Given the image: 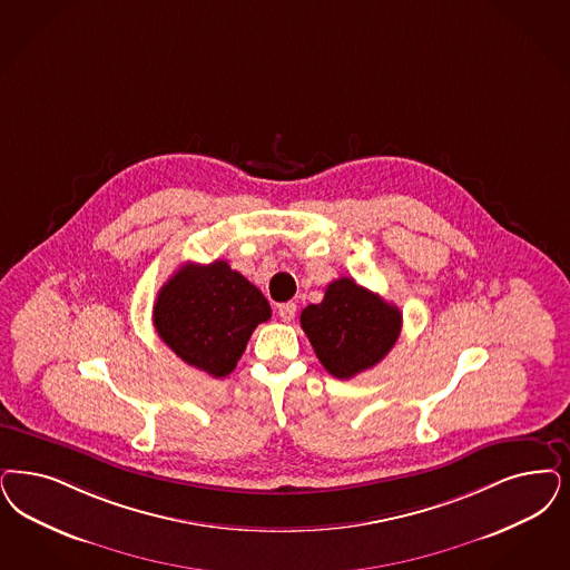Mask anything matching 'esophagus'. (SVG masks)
Listing matches in <instances>:
<instances>
[{
	"mask_svg": "<svg viewBox=\"0 0 570 570\" xmlns=\"http://www.w3.org/2000/svg\"><path fill=\"white\" fill-rule=\"evenodd\" d=\"M277 314H279V317H282V322L291 324V322L295 320L296 315L295 303H284V305H279V307H277Z\"/></svg>",
	"mask_w": 570,
	"mask_h": 570,
	"instance_id": "obj_1",
	"label": "esophagus"
}]
</instances>
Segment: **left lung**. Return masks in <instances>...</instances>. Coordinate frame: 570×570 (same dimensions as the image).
I'll return each instance as SVG.
<instances>
[{"label":"left lung","instance_id":"obj_1","mask_svg":"<svg viewBox=\"0 0 570 570\" xmlns=\"http://www.w3.org/2000/svg\"><path fill=\"white\" fill-rule=\"evenodd\" d=\"M301 328L328 373L352 379L392 352L402 314L352 277H338L328 284L322 303L301 312Z\"/></svg>","mask_w":570,"mask_h":570}]
</instances>
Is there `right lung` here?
Returning <instances> with one entry per match:
<instances>
[{
  "label": "right lung",
  "instance_id": "1",
  "mask_svg": "<svg viewBox=\"0 0 570 570\" xmlns=\"http://www.w3.org/2000/svg\"><path fill=\"white\" fill-rule=\"evenodd\" d=\"M269 317L267 298L225 261L178 267L154 305L159 338L183 362L215 379L236 368L250 334Z\"/></svg>",
  "mask_w": 570,
  "mask_h": 570
}]
</instances>
